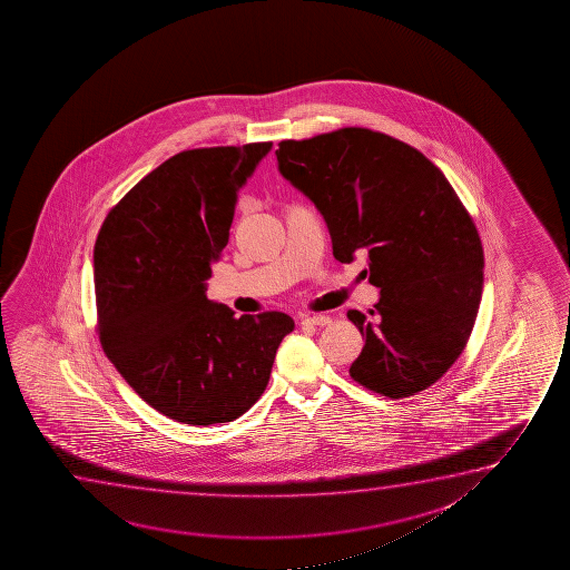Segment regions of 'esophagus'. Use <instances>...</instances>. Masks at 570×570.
<instances>
[{
  "mask_svg": "<svg viewBox=\"0 0 570 570\" xmlns=\"http://www.w3.org/2000/svg\"><path fill=\"white\" fill-rule=\"evenodd\" d=\"M302 325H320V327H325V325H331V317L328 315H307L302 320Z\"/></svg>",
  "mask_w": 570,
  "mask_h": 570,
  "instance_id": "esophagus-1",
  "label": "esophagus"
}]
</instances>
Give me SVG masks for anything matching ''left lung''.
<instances>
[{"label":"left lung","instance_id":"obj_1","mask_svg":"<svg viewBox=\"0 0 570 570\" xmlns=\"http://www.w3.org/2000/svg\"><path fill=\"white\" fill-rule=\"evenodd\" d=\"M278 171L327 224L333 255H366L380 302L348 320L366 338L354 382L414 395L460 358L483 294V245L452 185L419 149L367 128L284 140Z\"/></svg>","mask_w":570,"mask_h":570}]
</instances>
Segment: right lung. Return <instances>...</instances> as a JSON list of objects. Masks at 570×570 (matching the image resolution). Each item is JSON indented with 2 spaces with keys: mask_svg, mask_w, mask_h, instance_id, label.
I'll return each mask as SVG.
<instances>
[{
  "mask_svg": "<svg viewBox=\"0 0 570 570\" xmlns=\"http://www.w3.org/2000/svg\"><path fill=\"white\" fill-rule=\"evenodd\" d=\"M273 149L180 151L109 212L94 249L99 338L149 406L193 426L232 422L263 395L294 320L235 317L206 297L237 195Z\"/></svg>",
  "mask_w": 570,
  "mask_h": 570,
  "instance_id": "right-lung-1",
  "label": "right lung"
}]
</instances>
